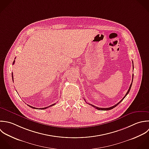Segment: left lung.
Instances as JSON below:
<instances>
[{
  "instance_id": "8db88e82",
  "label": "left lung",
  "mask_w": 149,
  "mask_h": 149,
  "mask_svg": "<svg viewBox=\"0 0 149 149\" xmlns=\"http://www.w3.org/2000/svg\"><path fill=\"white\" fill-rule=\"evenodd\" d=\"M133 62V61H132ZM133 69H134V64H133ZM133 78H134V74H133V75H132V83L131 84V85H130V88H129V89H128V92H127V93H126V95H125V96L122 99V100H120V102H119L117 104H115L114 106H112V107H109V108H100V107H96V106H93V105H92V104H89V103H88V104H89V105H91V106H92V107H95V109H96L97 110H111V109H114V107H116L117 106H118L124 99V98L127 96V95L129 93V92H130V89H131V86H132V82H133Z\"/></svg>"
}]
</instances>
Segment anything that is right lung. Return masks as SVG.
Here are the masks:
<instances>
[{"mask_svg": "<svg viewBox=\"0 0 149 149\" xmlns=\"http://www.w3.org/2000/svg\"><path fill=\"white\" fill-rule=\"evenodd\" d=\"M15 63V60H14V61H13V64H14V63ZM12 79H13V72H12ZM54 105H55V103L54 104H52L51 106H48V107H44V108H40V109H41V110H43V109H47V108H48V107H51V106H54ZM29 107H31V108H32V109H37V108H35V107H32V106H29V105H28Z\"/></svg>", "mask_w": 149, "mask_h": 149, "instance_id": "add662e5", "label": "right lung"}]
</instances>
